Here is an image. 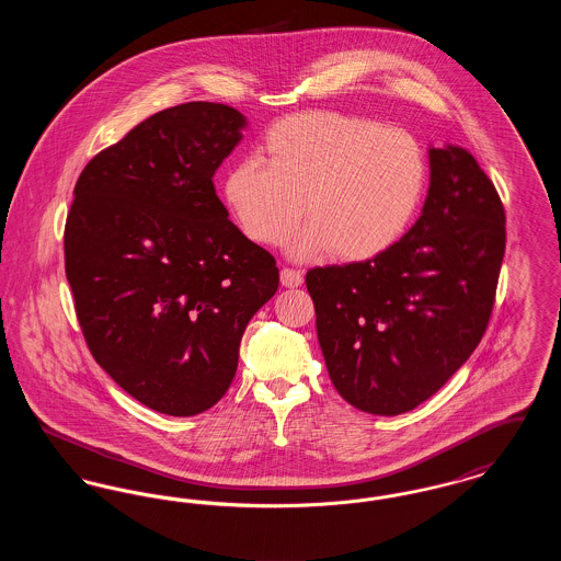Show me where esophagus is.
I'll list each match as a JSON object with an SVG mask.
<instances>
[{
  "label": "esophagus",
  "mask_w": 561,
  "mask_h": 561,
  "mask_svg": "<svg viewBox=\"0 0 561 561\" xmlns=\"http://www.w3.org/2000/svg\"><path fill=\"white\" fill-rule=\"evenodd\" d=\"M279 279L288 288H298L302 284V273L298 268L284 267L279 271Z\"/></svg>",
  "instance_id": "esophagus-1"
}]
</instances>
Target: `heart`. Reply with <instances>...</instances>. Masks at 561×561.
Listing matches in <instances>:
<instances>
[{
  "mask_svg": "<svg viewBox=\"0 0 561 561\" xmlns=\"http://www.w3.org/2000/svg\"><path fill=\"white\" fill-rule=\"evenodd\" d=\"M423 187L425 158L412 134L336 111H305L268 126L259 160L243 158L227 170L225 199L256 243H286L305 213L309 222L290 248L296 259L334 250L339 259L364 261L400 238Z\"/></svg>",
  "mask_w": 561,
  "mask_h": 561,
  "instance_id": "obj_1",
  "label": "heart"
}]
</instances>
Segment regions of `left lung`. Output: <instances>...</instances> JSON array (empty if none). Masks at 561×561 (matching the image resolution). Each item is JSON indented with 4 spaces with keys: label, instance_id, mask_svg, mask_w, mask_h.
Wrapping results in <instances>:
<instances>
[{
    "label": "left lung",
    "instance_id": "left-lung-1",
    "mask_svg": "<svg viewBox=\"0 0 561 561\" xmlns=\"http://www.w3.org/2000/svg\"><path fill=\"white\" fill-rule=\"evenodd\" d=\"M428 160L423 214L400 241L305 277L332 385L368 414H403L437 393L480 345L496 300L507 241L499 191L460 147Z\"/></svg>",
    "mask_w": 561,
    "mask_h": 561
}]
</instances>
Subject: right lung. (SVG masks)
Instances as JSON below:
<instances>
[{
    "label": "right lung",
    "mask_w": 561,
    "mask_h": 561,
    "mask_svg": "<svg viewBox=\"0 0 561 561\" xmlns=\"http://www.w3.org/2000/svg\"><path fill=\"white\" fill-rule=\"evenodd\" d=\"M243 124L220 103L163 108L88 161L67 214L65 273L85 345L161 414L193 416L227 393L241 334L279 286L273 254L214 188Z\"/></svg>",
    "instance_id": "add662e5"
}]
</instances>
